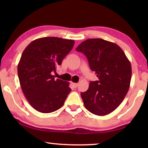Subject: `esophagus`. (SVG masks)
<instances>
[{"instance_id":"34e87169","label":"esophagus","mask_w":148,"mask_h":148,"mask_svg":"<svg viewBox=\"0 0 148 148\" xmlns=\"http://www.w3.org/2000/svg\"><path fill=\"white\" fill-rule=\"evenodd\" d=\"M72 86H73L75 88L78 86V84H77V83H72Z\"/></svg>"}]
</instances>
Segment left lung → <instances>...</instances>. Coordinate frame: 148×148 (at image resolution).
<instances>
[{
    "mask_svg": "<svg viewBox=\"0 0 148 148\" xmlns=\"http://www.w3.org/2000/svg\"><path fill=\"white\" fill-rule=\"evenodd\" d=\"M76 50L86 56L99 79L90 82L88 90L81 93L85 107L98 116L110 114L128 92L132 74L130 61L117 44L100 38L85 40Z\"/></svg>",
    "mask_w": 148,
    "mask_h": 148,
    "instance_id": "1",
    "label": "left lung"
}]
</instances>
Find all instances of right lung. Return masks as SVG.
Returning a JSON list of instances; mask_svg holds the SVG:
<instances>
[{"instance_id":"obj_1","label":"right lung","mask_w":148,"mask_h":148,"mask_svg":"<svg viewBox=\"0 0 148 148\" xmlns=\"http://www.w3.org/2000/svg\"><path fill=\"white\" fill-rule=\"evenodd\" d=\"M74 44L73 40L44 37L32 41L23 50L17 66L20 86L30 105L38 112L58 110L71 91L69 83L55 79L52 73Z\"/></svg>"}]
</instances>
